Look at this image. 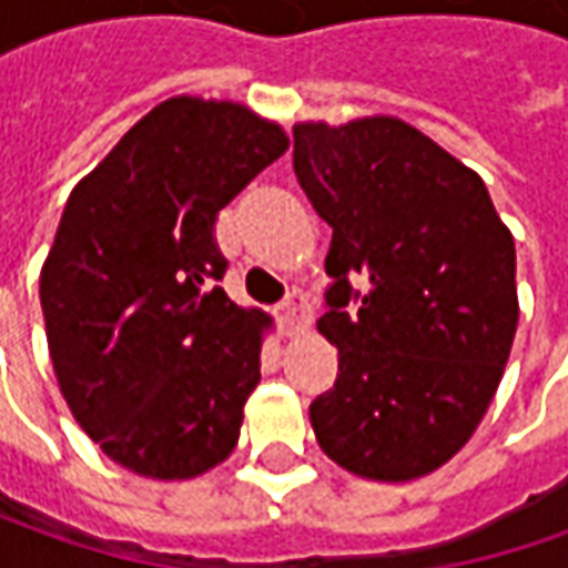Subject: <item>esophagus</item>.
<instances>
[{
  "label": "esophagus",
  "instance_id": "34e87169",
  "mask_svg": "<svg viewBox=\"0 0 568 568\" xmlns=\"http://www.w3.org/2000/svg\"><path fill=\"white\" fill-rule=\"evenodd\" d=\"M313 318V306H310V296L300 294V291H294V294L287 296L281 306H277V322H281V328H287V332H294V328H303L306 322Z\"/></svg>",
  "mask_w": 568,
  "mask_h": 568
}]
</instances>
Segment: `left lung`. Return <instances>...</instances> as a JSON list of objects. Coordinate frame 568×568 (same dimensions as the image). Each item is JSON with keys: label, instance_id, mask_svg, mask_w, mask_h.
<instances>
[{"label": "left lung", "instance_id": "1", "mask_svg": "<svg viewBox=\"0 0 568 568\" xmlns=\"http://www.w3.org/2000/svg\"><path fill=\"white\" fill-rule=\"evenodd\" d=\"M294 173L332 227L335 388L322 452L369 480L424 477L484 420L518 325L515 243L484 180L395 116L294 125Z\"/></svg>", "mask_w": 568, "mask_h": 568}]
</instances>
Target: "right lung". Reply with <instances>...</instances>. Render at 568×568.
<instances>
[{
  "mask_svg": "<svg viewBox=\"0 0 568 568\" xmlns=\"http://www.w3.org/2000/svg\"><path fill=\"white\" fill-rule=\"evenodd\" d=\"M284 151L240 103L170 98L72 189L40 306L62 398L122 468L186 480L236 446L272 318L217 287L214 224Z\"/></svg>",
  "mask_w": 568,
  "mask_h": 568,
  "instance_id": "1",
  "label": "right lung"
}]
</instances>
